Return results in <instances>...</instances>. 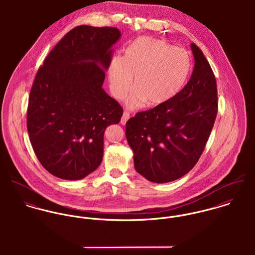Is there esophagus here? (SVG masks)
<instances>
[{"label":"esophagus","instance_id":"1","mask_svg":"<svg viewBox=\"0 0 255 255\" xmlns=\"http://www.w3.org/2000/svg\"><path fill=\"white\" fill-rule=\"evenodd\" d=\"M129 117H130V116H129V113L127 112V111H125L124 114H123L122 120H121V124H122V125H126L127 122H128V120L129 119Z\"/></svg>","mask_w":255,"mask_h":255}]
</instances>
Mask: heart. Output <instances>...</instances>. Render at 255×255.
Listing matches in <instances>:
<instances>
[{
  "label": "heart",
  "instance_id": "b5f03b06",
  "mask_svg": "<svg viewBox=\"0 0 255 255\" xmlns=\"http://www.w3.org/2000/svg\"><path fill=\"white\" fill-rule=\"evenodd\" d=\"M191 61L182 48L152 37H138L124 56L115 58L109 67L110 86L117 99H123L131 88L129 108L143 102L148 107L163 105L180 93L189 76Z\"/></svg>",
  "mask_w": 255,
  "mask_h": 255
}]
</instances>
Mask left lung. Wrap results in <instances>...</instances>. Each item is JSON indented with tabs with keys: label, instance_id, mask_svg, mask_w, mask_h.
Listing matches in <instances>:
<instances>
[{
	"label": "left lung",
	"instance_id": "obj_1",
	"mask_svg": "<svg viewBox=\"0 0 255 255\" xmlns=\"http://www.w3.org/2000/svg\"><path fill=\"white\" fill-rule=\"evenodd\" d=\"M191 50L194 69L180 93L126 124L134 168L150 182H173L187 174L199 160L216 120L215 75L199 47L191 43Z\"/></svg>",
	"mask_w": 255,
	"mask_h": 255
}]
</instances>
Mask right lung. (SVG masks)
I'll list each match as a JSON object with an SVG mask.
<instances>
[{
  "label": "right lung",
  "mask_w": 255,
  "mask_h": 255,
  "mask_svg": "<svg viewBox=\"0 0 255 255\" xmlns=\"http://www.w3.org/2000/svg\"><path fill=\"white\" fill-rule=\"evenodd\" d=\"M116 27L78 25L46 57L27 107V130L41 165L63 180H81L102 162L104 132L122 106L104 91Z\"/></svg>",
  "instance_id": "1"
}]
</instances>
